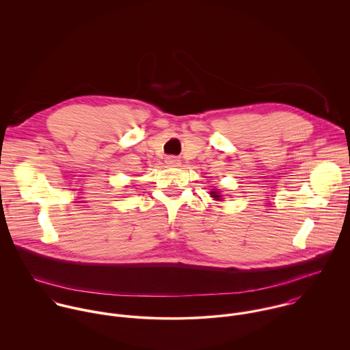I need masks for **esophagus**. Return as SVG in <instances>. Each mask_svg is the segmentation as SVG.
<instances>
[{"mask_svg":"<svg viewBox=\"0 0 350 350\" xmlns=\"http://www.w3.org/2000/svg\"><path fill=\"white\" fill-rule=\"evenodd\" d=\"M165 163H167L170 167H178V165L180 164V160H179L178 157H175V156H168V157L165 159Z\"/></svg>","mask_w":350,"mask_h":350,"instance_id":"esophagus-1","label":"esophagus"}]
</instances>
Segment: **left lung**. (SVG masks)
Segmentation results:
<instances>
[{
	"mask_svg": "<svg viewBox=\"0 0 350 350\" xmlns=\"http://www.w3.org/2000/svg\"><path fill=\"white\" fill-rule=\"evenodd\" d=\"M210 194H211V197H213V198L219 200V196H218V193H217V191H213V193H210Z\"/></svg>",
	"mask_w": 350,
	"mask_h": 350,
	"instance_id": "obj_1",
	"label": "left lung"
}]
</instances>
